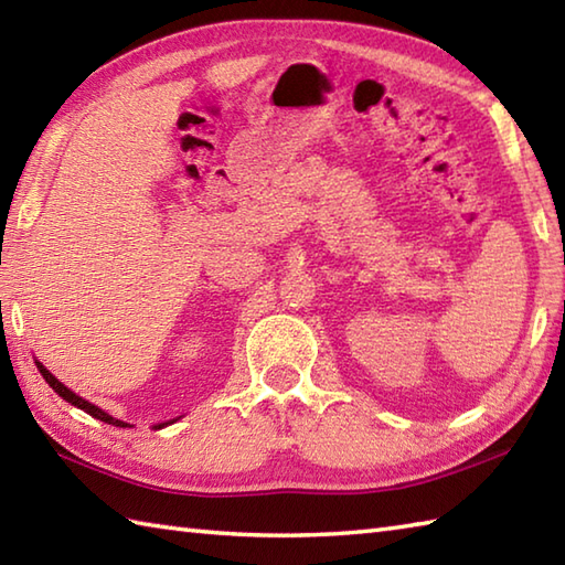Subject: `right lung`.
<instances>
[{
    "instance_id": "1",
    "label": "right lung",
    "mask_w": 565,
    "mask_h": 565,
    "mask_svg": "<svg viewBox=\"0 0 565 565\" xmlns=\"http://www.w3.org/2000/svg\"><path fill=\"white\" fill-rule=\"evenodd\" d=\"M35 366H39V371H41V376L47 381V386H51L57 395H60V398H63V401H67V403H72V405H75V407H79V411H84V413H89L92 417H97V419H102V423H109V425H114V427H130L128 423H124V419H116V417H111L109 413H104L102 411V407H97V405H92L89 401H84V398H79V395L77 393H72L67 386H65V383H60L53 374H51V371H47L41 362H35ZM172 423H174V419H172ZM164 425H170V423H162V425H154V429H160V427H164Z\"/></svg>"
}]
</instances>
